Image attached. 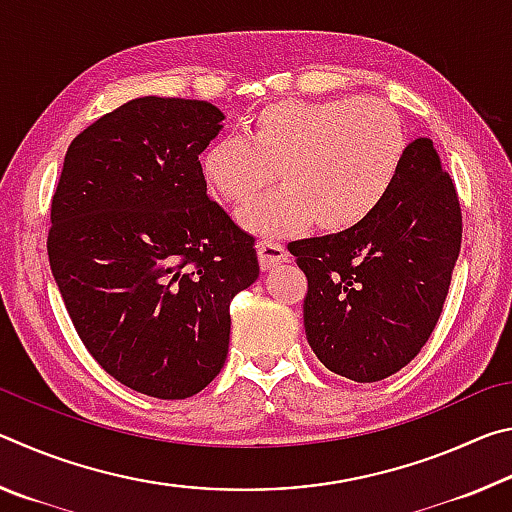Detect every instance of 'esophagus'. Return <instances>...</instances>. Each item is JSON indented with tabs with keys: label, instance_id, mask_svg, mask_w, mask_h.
Segmentation results:
<instances>
[{
	"label": "esophagus",
	"instance_id": "34e87169",
	"mask_svg": "<svg viewBox=\"0 0 512 512\" xmlns=\"http://www.w3.org/2000/svg\"><path fill=\"white\" fill-rule=\"evenodd\" d=\"M257 255H259V264H262V271H271L273 266L289 262V250L284 248L277 241H262L257 246Z\"/></svg>",
	"mask_w": 512,
	"mask_h": 512
}]
</instances>
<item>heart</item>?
Wrapping results in <instances>:
<instances>
[{"label":"heart","instance_id":"heart-1","mask_svg":"<svg viewBox=\"0 0 512 512\" xmlns=\"http://www.w3.org/2000/svg\"><path fill=\"white\" fill-rule=\"evenodd\" d=\"M244 140L219 137L201 153L210 192L241 205L273 183L282 187L239 214L259 237L357 228L384 203L409 149L406 126L381 99L266 103L244 121Z\"/></svg>","mask_w":512,"mask_h":512}]
</instances>
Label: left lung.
Returning a JSON list of instances; mask_svg holds the SVG:
<instances>
[{"instance_id": "left-lung-1", "label": "left lung", "mask_w": 512, "mask_h": 512, "mask_svg": "<svg viewBox=\"0 0 512 512\" xmlns=\"http://www.w3.org/2000/svg\"><path fill=\"white\" fill-rule=\"evenodd\" d=\"M461 237L456 187L433 142L418 137L366 221L289 244L307 275L302 316L320 363L370 384L418 357L443 311Z\"/></svg>"}]
</instances>
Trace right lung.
Returning a JSON list of instances; mask_svg holds the SVG:
<instances>
[{
  "label": "right lung",
  "instance_id": "obj_1",
  "mask_svg": "<svg viewBox=\"0 0 512 512\" xmlns=\"http://www.w3.org/2000/svg\"><path fill=\"white\" fill-rule=\"evenodd\" d=\"M207 101L142 97L69 144L47 253L94 361L158 400L219 375L230 302L257 280L255 239L210 201L198 155L221 131Z\"/></svg>",
  "mask_w": 512,
  "mask_h": 512
}]
</instances>
